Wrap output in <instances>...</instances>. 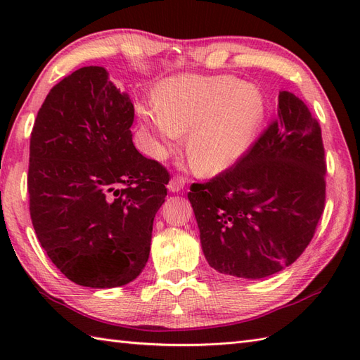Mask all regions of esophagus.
<instances>
[{
  "label": "esophagus",
  "instance_id": "esophagus-1",
  "mask_svg": "<svg viewBox=\"0 0 360 360\" xmlns=\"http://www.w3.org/2000/svg\"><path fill=\"white\" fill-rule=\"evenodd\" d=\"M186 182L187 181L182 178V176H173L170 184H168V190H170V192H173V193H178V192H181L182 188H184Z\"/></svg>",
  "mask_w": 360,
  "mask_h": 360
}]
</instances>
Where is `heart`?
Instances as JSON below:
<instances>
[{"instance_id":"1","label":"heart","mask_w":360,"mask_h":360,"mask_svg":"<svg viewBox=\"0 0 360 360\" xmlns=\"http://www.w3.org/2000/svg\"><path fill=\"white\" fill-rule=\"evenodd\" d=\"M266 101L259 88L232 75L176 77L156 96V112L141 116L167 143L188 133L186 150L198 173L226 170L254 141L264 117Z\"/></svg>"}]
</instances>
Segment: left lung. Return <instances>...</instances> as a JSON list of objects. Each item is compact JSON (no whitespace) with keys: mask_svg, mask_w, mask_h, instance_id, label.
<instances>
[{"mask_svg":"<svg viewBox=\"0 0 360 360\" xmlns=\"http://www.w3.org/2000/svg\"><path fill=\"white\" fill-rule=\"evenodd\" d=\"M325 172L319 122L300 98L281 91L277 117L246 155L209 182L190 187L207 263L250 280L292 264L323 213Z\"/></svg>","mask_w":360,"mask_h":360,"instance_id":"obj_1","label":"left lung"}]
</instances>
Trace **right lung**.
<instances>
[{
    "label": "right lung",
    "instance_id": "right-lung-1",
    "mask_svg": "<svg viewBox=\"0 0 360 360\" xmlns=\"http://www.w3.org/2000/svg\"><path fill=\"white\" fill-rule=\"evenodd\" d=\"M133 120L105 68L85 66L49 91L30 133V219L51 262L80 286H124L148 262L170 174L136 150Z\"/></svg>",
    "mask_w": 360,
    "mask_h": 360
}]
</instances>
